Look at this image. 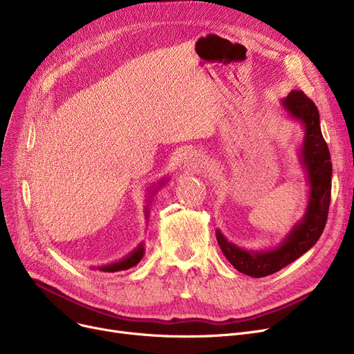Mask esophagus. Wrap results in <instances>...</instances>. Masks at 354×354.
Segmentation results:
<instances>
[{
	"mask_svg": "<svg viewBox=\"0 0 354 354\" xmlns=\"http://www.w3.org/2000/svg\"><path fill=\"white\" fill-rule=\"evenodd\" d=\"M178 167L183 174H195L203 167V159L196 152H185L178 159Z\"/></svg>",
	"mask_w": 354,
	"mask_h": 354,
	"instance_id": "esophagus-1",
	"label": "esophagus"
}]
</instances>
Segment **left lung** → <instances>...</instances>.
<instances>
[{
    "instance_id": "1",
    "label": "left lung",
    "mask_w": 354,
    "mask_h": 354,
    "mask_svg": "<svg viewBox=\"0 0 354 354\" xmlns=\"http://www.w3.org/2000/svg\"><path fill=\"white\" fill-rule=\"evenodd\" d=\"M280 107L288 120L303 126L304 135L297 151V159L308 188L304 215L295 222L280 244L267 250L239 247L228 241L221 230H216L218 244L228 261L236 271L254 278L280 271L317 243L323 234L330 205L333 169L317 107L299 90H292L283 97Z\"/></svg>"
}]
</instances>
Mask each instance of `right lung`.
Wrapping results in <instances>:
<instances>
[{
  "label": "right lung",
  "instance_id": "obj_1",
  "mask_svg": "<svg viewBox=\"0 0 354 354\" xmlns=\"http://www.w3.org/2000/svg\"><path fill=\"white\" fill-rule=\"evenodd\" d=\"M169 180V178L165 176V178H160L158 182H155L151 189L147 191V201H146V207H145V219L147 221L149 218V208H151V203L155 198V195L160 191V188L163 187V185ZM145 255V244L140 243L135 250L130 251L129 254H126L123 258L118 259V261H113V263H107L104 266H99V267H90L91 270H99L102 272H116V271H126L129 268H132L135 266H138L140 263V259L143 258Z\"/></svg>",
  "mask_w": 354,
  "mask_h": 354
}]
</instances>
